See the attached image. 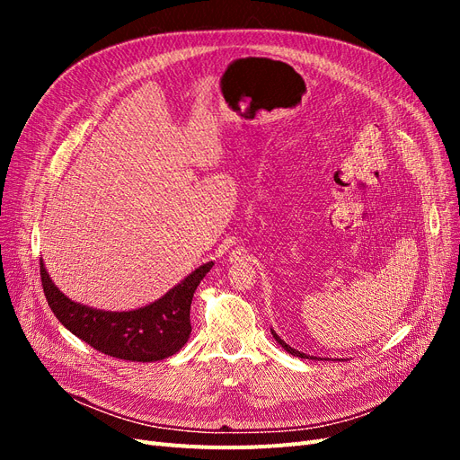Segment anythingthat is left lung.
<instances>
[{"label":"left lung","mask_w":460,"mask_h":460,"mask_svg":"<svg viewBox=\"0 0 460 460\" xmlns=\"http://www.w3.org/2000/svg\"><path fill=\"white\" fill-rule=\"evenodd\" d=\"M270 332H272V338L278 341V343H280L282 347H284V349L289 353V355H294V357H301V358H316V357H313V355H307V353H301V351H297V349H294V347H289L280 336H278V333L270 328ZM320 360H323V358H320Z\"/></svg>","instance_id":"8db88e82"}]
</instances>
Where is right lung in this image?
I'll use <instances>...</instances> for the list:
<instances>
[{"mask_svg":"<svg viewBox=\"0 0 460 460\" xmlns=\"http://www.w3.org/2000/svg\"><path fill=\"white\" fill-rule=\"evenodd\" d=\"M213 264V261L201 264L146 307L120 313L93 309L68 299L53 284L44 261H40V274L49 307L68 332L105 355L136 363H153L176 355L188 341L191 333V299Z\"/></svg>","mask_w":460,"mask_h":460,"instance_id":"right-lung-1","label":"right lung"}]
</instances>
